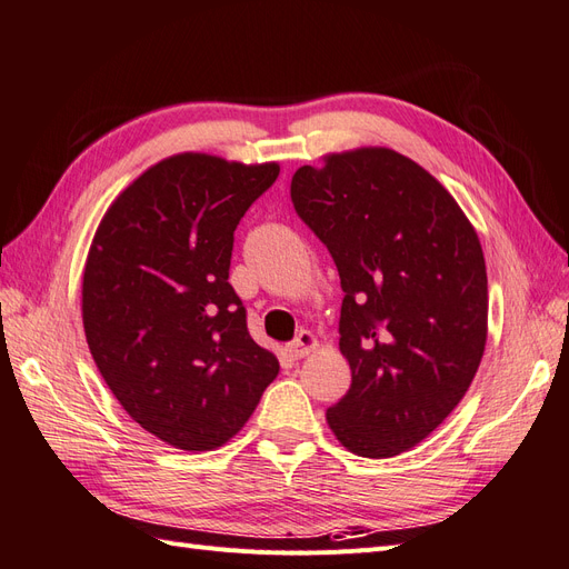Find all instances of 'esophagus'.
Wrapping results in <instances>:
<instances>
[{
  "label": "esophagus",
  "mask_w": 569,
  "mask_h": 569,
  "mask_svg": "<svg viewBox=\"0 0 569 569\" xmlns=\"http://www.w3.org/2000/svg\"><path fill=\"white\" fill-rule=\"evenodd\" d=\"M315 348H317L315 333L308 331V329H302V331L298 333V337H296V341L286 346V353H288L290 358H293V360H300V358H305L308 353H312Z\"/></svg>",
  "instance_id": "esophagus-1"
}]
</instances>
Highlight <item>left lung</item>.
<instances>
[{
	"instance_id": "8db88e82",
	"label": "left lung",
	"mask_w": 569,
	"mask_h": 569,
	"mask_svg": "<svg viewBox=\"0 0 569 569\" xmlns=\"http://www.w3.org/2000/svg\"><path fill=\"white\" fill-rule=\"evenodd\" d=\"M290 197L343 288L339 348L351 389L327 409V423L358 457H397L457 409L483 358L478 232L426 168L387 146L298 168Z\"/></svg>"
}]
</instances>
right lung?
<instances>
[{"mask_svg":"<svg viewBox=\"0 0 569 569\" xmlns=\"http://www.w3.org/2000/svg\"><path fill=\"white\" fill-rule=\"evenodd\" d=\"M279 172L276 160L174 153L98 223L81 279L86 341L122 409L174 449L223 447L279 375L228 283L232 232Z\"/></svg>","mask_w":569,"mask_h":569,"instance_id":"1","label":"right lung"}]
</instances>
